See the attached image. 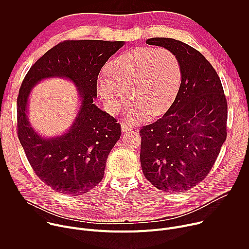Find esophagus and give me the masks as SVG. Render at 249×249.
<instances>
[{
	"label": "esophagus",
	"mask_w": 249,
	"mask_h": 249,
	"mask_svg": "<svg viewBox=\"0 0 249 249\" xmlns=\"http://www.w3.org/2000/svg\"><path fill=\"white\" fill-rule=\"evenodd\" d=\"M132 129H133V127H132L131 125L127 124V123H122V124H121V130H122L123 133H124V132H128V131H131Z\"/></svg>",
	"instance_id": "obj_1"
}]
</instances>
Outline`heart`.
I'll list each match as a JSON object with an SVG mask.
<instances>
[{"label": "heart", "instance_id": "obj_1", "mask_svg": "<svg viewBox=\"0 0 249 249\" xmlns=\"http://www.w3.org/2000/svg\"><path fill=\"white\" fill-rule=\"evenodd\" d=\"M108 76L99 77L97 92L106 109L117 114L129 101L135 106L127 112L132 123L150 113H164L174 101L181 84V66L177 56L166 48L138 47L113 59Z\"/></svg>", "mask_w": 249, "mask_h": 249}]
</instances>
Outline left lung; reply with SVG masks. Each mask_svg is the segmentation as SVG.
<instances>
[{
    "label": "left lung",
    "mask_w": 249,
    "mask_h": 249,
    "mask_svg": "<svg viewBox=\"0 0 249 249\" xmlns=\"http://www.w3.org/2000/svg\"><path fill=\"white\" fill-rule=\"evenodd\" d=\"M146 43L177 56L181 84L165 114L140 131L142 169L159 190L185 191L207 176L227 139L226 96L215 69L193 47L166 37Z\"/></svg>",
    "instance_id": "8db88e82"
}]
</instances>
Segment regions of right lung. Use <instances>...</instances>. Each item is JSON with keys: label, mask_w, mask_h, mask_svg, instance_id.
I'll list each match as a JSON object with an SVG mask.
<instances>
[{"label": "right lung", "mask_w": 249, "mask_h": 249, "mask_svg": "<svg viewBox=\"0 0 249 249\" xmlns=\"http://www.w3.org/2000/svg\"><path fill=\"white\" fill-rule=\"evenodd\" d=\"M124 41L68 40L47 51L29 69L18 97V134L39 178L53 190L82 195L103 178L106 160L121 136V127L93 103L101 68ZM65 78L77 88L80 106L73 123L61 135L44 137L28 119L32 89L47 78Z\"/></svg>", "instance_id": "1"}]
</instances>
